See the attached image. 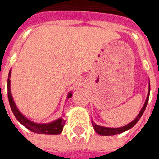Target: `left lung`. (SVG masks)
I'll return each instance as SVG.
<instances>
[{
    "instance_id": "left-lung-1",
    "label": "left lung",
    "mask_w": 159,
    "mask_h": 159,
    "mask_svg": "<svg viewBox=\"0 0 159 159\" xmlns=\"http://www.w3.org/2000/svg\"><path fill=\"white\" fill-rule=\"evenodd\" d=\"M149 93H150V83H149V86H148V95H147V98H146L145 103L143 105V106L141 109V111H139V113L137 116L134 120L132 122H130L128 125H126L123 126V127H120V128H108V127H103V126H100L97 125V124L92 123V125L94 127L95 131L97 132L98 134L100 135H105V136H110V135H116V134H121L125 132L126 130H129V129H131L133 127L134 125H135V124L137 123L139 121V120L141 118V116L143 114L144 111H145L146 106H147V104H148V98H149Z\"/></svg>"
}]
</instances>
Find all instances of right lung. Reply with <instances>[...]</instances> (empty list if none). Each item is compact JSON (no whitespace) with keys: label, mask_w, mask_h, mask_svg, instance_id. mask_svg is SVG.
<instances>
[{"label":"right lung","mask_w":159,"mask_h":159,"mask_svg":"<svg viewBox=\"0 0 159 159\" xmlns=\"http://www.w3.org/2000/svg\"><path fill=\"white\" fill-rule=\"evenodd\" d=\"M11 72V70H10L8 75L9 77L8 80H7V94H8L9 103L11 106V111L13 112L14 116H16V118L18 120L19 122L28 129L29 130L34 132V133L42 134H59L62 131L63 126L65 125V120H63V118L57 119L56 120L48 124H38L28 120L20 113V111H19L18 108L16 107L13 97L11 96V80H10ZM72 92H69L67 95V98L72 97Z\"/></svg>","instance_id":"obj_1"}]
</instances>
